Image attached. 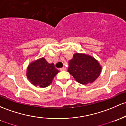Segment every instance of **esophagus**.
Returning a JSON list of instances; mask_svg holds the SVG:
<instances>
[{
	"label": "esophagus",
	"instance_id": "34e87169",
	"mask_svg": "<svg viewBox=\"0 0 126 126\" xmlns=\"http://www.w3.org/2000/svg\"><path fill=\"white\" fill-rule=\"evenodd\" d=\"M60 70H66V68L65 67H62V68H60Z\"/></svg>",
	"mask_w": 126,
	"mask_h": 126
}]
</instances>
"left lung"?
<instances>
[{
    "label": "left lung",
    "mask_w": 126,
    "mask_h": 126,
    "mask_svg": "<svg viewBox=\"0 0 126 126\" xmlns=\"http://www.w3.org/2000/svg\"><path fill=\"white\" fill-rule=\"evenodd\" d=\"M102 67L93 57L84 54L75 53L69 62L67 71L79 84L92 83L99 77Z\"/></svg>",
    "instance_id": "8db88e82"
}]
</instances>
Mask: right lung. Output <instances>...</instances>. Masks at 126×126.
Instances as JSON below:
<instances>
[{
  "instance_id": "add662e5",
  "label": "right lung",
  "mask_w": 126,
  "mask_h": 126,
  "mask_svg": "<svg viewBox=\"0 0 126 126\" xmlns=\"http://www.w3.org/2000/svg\"><path fill=\"white\" fill-rule=\"evenodd\" d=\"M59 72L53 63L49 64L44 58H41L29 65L27 77L34 86L44 88L51 83L54 77Z\"/></svg>"
}]
</instances>
